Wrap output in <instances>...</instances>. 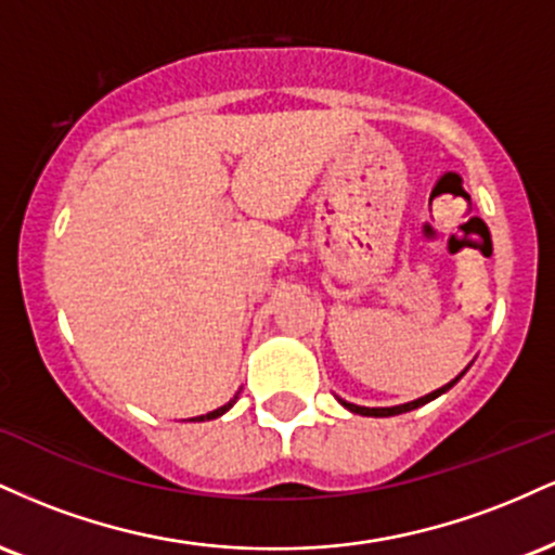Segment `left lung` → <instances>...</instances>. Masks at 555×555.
Masks as SVG:
<instances>
[{"label":"left lung","mask_w":555,"mask_h":555,"mask_svg":"<svg viewBox=\"0 0 555 555\" xmlns=\"http://www.w3.org/2000/svg\"><path fill=\"white\" fill-rule=\"evenodd\" d=\"M456 380H460V378H454V380H451V384H446L443 388H438V391L428 393V397H423V399H417V401H410V404H401V406H380V410H371V406H358V404H349V401H341V404L347 406V410H352L354 415H365V417H391V415H401V412H410V410H417V406L428 404L430 399L441 397L443 391H449V388L454 386Z\"/></svg>","instance_id":"8db88e82"}]
</instances>
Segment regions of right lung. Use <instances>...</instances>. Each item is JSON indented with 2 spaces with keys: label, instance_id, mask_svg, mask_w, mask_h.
Segmentation results:
<instances>
[{
  "label": "right lung",
  "instance_id": "right-lung-1",
  "mask_svg": "<svg viewBox=\"0 0 555 555\" xmlns=\"http://www.w3.org/2000/svg\"><path fill=\"white\" fill-rule=\"evenodd\" d=\"M234 399H237V397H234ZM234 399L232 401H229V404H224V406H219V410H214V412H208V415H201V417H195V420H214V417H219V415H224V412L229 410V406H232L234 404Z\"/></svg>",
  "mask_w": 555,
  "mask_h": 555
}]
</instances>
